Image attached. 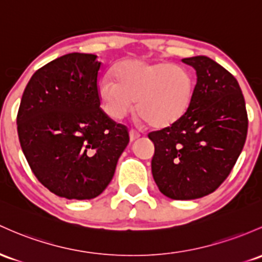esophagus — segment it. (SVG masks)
<instances>
[{"instance_id":"obj_1","label":"esophagus","mask_w":262,"mask_h":262,"mask_svg":"<svg viewBox=\"0 0 262 262\" xmlns=\"http://www.w3.org/2000/svg\"><path fill=\"white\" fill-rule=\"evenodd\" d=\"M139 137H140V134L138 133V132L133 130V129H132V130L129 132V138H130V142H134V140L138 139V138H139Z\"/></svg>"}]
</instances>
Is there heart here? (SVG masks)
<instances>
[{
    "label": "heart",
    "mask_w": 262,
    "mask_h": 262,
    "mask_svg": "<svg viewBox=\"0 0 262 262\" xmlns=\"http://www.w3.org/2000/svg\"><path fill=\"white\" fill-rule=\"evenodd\" d=\"M114 78H103L98 88L103 111L114 120L124 118L136 100L143 119L164 128L179 120L190 105L194 82L184 66L125 59L114 68Z\"/></svg>",
    "instance_id": "b5f03b06"
}]
</instances>
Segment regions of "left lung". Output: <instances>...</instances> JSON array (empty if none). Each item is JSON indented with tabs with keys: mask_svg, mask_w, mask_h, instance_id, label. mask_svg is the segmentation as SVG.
<instances>
[{
	"mask_svg": "<svg viewBox=\"0 0 262 262\" xmlns=\"http://www.w3.org/2000/svg\"><path fill=\"white\" fill-rule=\"evenodd\" d=\"M196 71L188 111L151 132V173L159 190L174 200L211 194L234 168L248 136L245 99L236 78L205 56L182 59Z\"/></svg>",
	"mask_w": 262,
	"mask_h": 262,
	"instance_id": "left-lung-1",
	"label": "left lung"
}]
</instances>
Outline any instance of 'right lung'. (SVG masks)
Masks as SVG:
<instances>
[{"label":"right lung","mask_w":262,"mask_h":262,"mask_svg":"<svg viewBox=\"0 0 262 262\" xmlns=\"http://www.w3.org/2000/svg\"><path fill=\"white\" fill-rule=\"evenodd\" d=\"M97 56L68 53L31 77L17 114L26 159L42 185L66 199H93L113 179L128 129L100 109Z\"/></svg>","instance_id":"add662e5"}]
</instances>
